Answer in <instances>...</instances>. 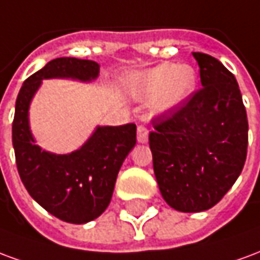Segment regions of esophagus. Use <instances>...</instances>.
Segmentation results:
<instances>
[{"label": "esophagus", "instance_id": "esophagus-1", "mask_svg": "<svg viewBox=\"0 0 260 260\" xmlns=\"http://www.w3.org/2000/svg\"><path fill=\"white\" fill-rule=\"evenodd\" d=\"M147 135H149V132H147L146 128L143 125H139L138 126V142L139 143H146Z\"/></svg>", "mask_w": 260, "mask_h": 260}]
</instances>
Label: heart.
Segmentation results:
<instances>
[{
	"label": "heart",
	"instance_id": "heart-1",
	"mask_svg": "<svg viewBox=\"0 0 260 260\" xmlns=\"http://www.w3.org/2000/svg\"><path fill=\"white\" fill-rule=\"evenodd\" d=\"M198 83L196 71L188 64L166 62L126 76L125 93L132 100L153 102V110L158 115L178 110L193 94Z\"/></svg>",
	"mask_w": 260,
	"mask_h": 260
}]
</instances>
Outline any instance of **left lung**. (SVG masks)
Here are the masks:
<instances>
[{"label": "left lung", "instance_id": "1", "mask_svg": "<svg viewBox=\"0 0 260 260\" xmlns=\"http://www.w3.org/2000/svg\"><path fill=\"white\" fill-rule=\"evenodd\" d=\"M202 89L153 121L149 135L158 189L175 210L203 212L221 201L244 169L248 119L235 76L218 59L192 53Z\"/></svg>", "mask_w": 260, "mask_h": 260}]
</instances>
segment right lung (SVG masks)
Wrapping results in <instances>:
<instances>
[{
	"label": "right lung",
	"mask_w": 260,
	"mask_h": 260,
	"mask_svg": "<svg viewBox=\"0 0 260 260\" xmlns=\"http://www.w3.org/2000/svg\"><path fill=\"white\" fill-rule=\"evenodd\" d=\"M99 74L100 65L90 59L55 58L23 82L15 104L12 143L20 180L43 209L67 223H89L107 209L119 169L136 145V125H97L82 146L57 154L33 136L30 104L44 79L90 83Z\"/></svg>",
	"instance_id": "1"
}]
</instances>
